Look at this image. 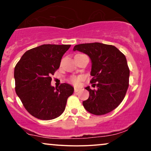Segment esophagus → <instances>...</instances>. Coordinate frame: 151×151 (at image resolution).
Wrapping results in <instances>:
<instances>
[{
	"label": "esophagus",
	"instance_id": "obj_1",
	"mask_svg": "<svg viewBox=\"0 0 151 151\" xmlns=\"http://www.w3.org/2000/svg\"><path fill=\"white\" fill-rule=\"evenodd\" d=\"M79 90H80L79 88H75V89H74V92H78Z\"/></svg>",
	"mask_w": 151,
	"mask_h": 151
}]
</instances>
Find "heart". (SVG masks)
Returning a JSON list of instances; mask_svg holds the SVG:
<instances>
[{
    "label": "heart",
    "mask_w": 151,
    "mask_h": 151,
    "mask_svg": "<svg viewBox=\"0 0 151 151\" xmlns=\"http://www.w3.org/2000/svg\"><path fill=\"white\" fill-rule=\"evenodd\" d=\"M82 80V77L81 76H71L70 78L69 82L70 83H72L73 85H76V86H78V85H80V83H81Z\"/></svg>",
    "instance_id": "obj_1"
}]
</instances>
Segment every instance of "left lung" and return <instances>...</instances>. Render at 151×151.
Returning a JSON list of instances; mask_svg holds the SVG:
<instances>
[{
    "mask_svg": "<svg viewBox=\"0 0 151 151\" xmlns=\"http://www.w3.org/2000/svg\"><path fill=\"white\" fill-rule=\"evenodd\" d=\"M73 50L86 54L92 62L90 83L96 89L85 87L90 93L83 102L86 111L101 115L116 109L129 86V69L125 56L115 46L100 42L76 45Z\"/></svg>",
    "mask_w": 151,
    "mask_h": 151,
    "instance_id": "obj_1",
    "label": "left lung"
}]
</instances>
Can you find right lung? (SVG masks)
I'll use <instances>...</instances> for the list:
<instances>
[{
    "instance_id": "right-lung-1",
    "label": "right lung",
    "mask_w": 151,
    "mask_h": 151,
    "mask_svg": "<svg viewBox=\"0 0 151 151\" xmlns=\"http://www.w3.org/2000/svg\"><path fill=\"white\" fill-rule=\"evenodd\" d=\"M70 45H42L28 50L14 68L17 94L24 108L40 120H52L62 114L74 88L62 83L51 85V76L59 68L61 59Z\"/></svg>"
}]
</instances>
